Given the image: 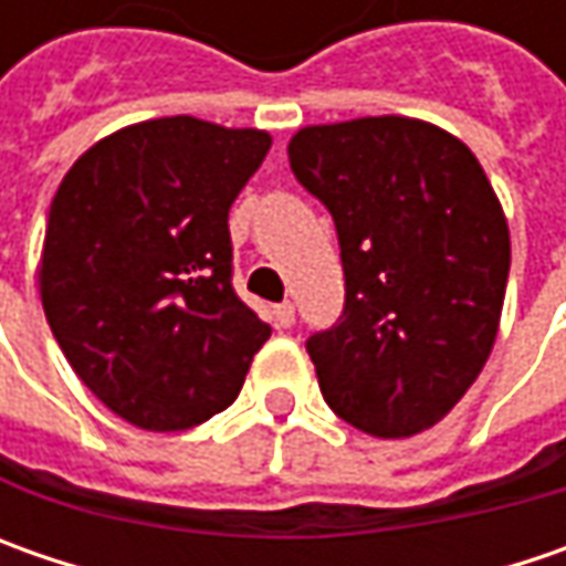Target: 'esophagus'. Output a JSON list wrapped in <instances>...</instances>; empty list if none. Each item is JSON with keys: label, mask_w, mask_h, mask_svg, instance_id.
Here are the masks:
<instances>
[{"label": "esophagus", "mask_w": 566, "mask_h": 566, "mask_svg": "<svg viewBox=\"0 0 566 566\" xmlns=\"http://www.w3.org/2000/svg\"><path fill=\"white\" fill-rule=\"evenodd\" d=\"M273 321H276V327H293L295 324L293 302H280V305H273Z\"/></svg>", "instance_id": "1"}]
</instances>
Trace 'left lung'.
<instances>
[{
  "label": "left lung",
  "instance_id": "8db88e82",
  "mask_svg": "<svg viewBox=\"0 0 566 566\" xmlns=\"http://www.w3.org/2000/svg\"><path fill=\"white\" fill-rule=\"evenodd\" d=\"M290 166L331 210L346 276L339 321L305 343L321 394L365 434H419L497 337L511 229L489 176L460 138L406 116L298 128Z\"/></svg>",
  "mask_w": 566,
  "mask_h": 566
}]
</instances>
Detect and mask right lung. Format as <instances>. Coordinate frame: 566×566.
<instances>
[{
  "label": "right lung",
  "mask_w": 566,
  "mask_h": 566,
  "mask_svg": "<svg viewBox=\"0 0 566 566\" xmlns=\"http://www.w3.org/2000/svg\"><path fill=\"white\" fill-rule=\"evenodd\" d=\"M268 150V132L166 116L84 150L55 191L43 312L77 378L125 422H207L271 337L232 290L229 242V207Z\"/></svg>",
  "instance_id": "add662e5"
}]
</instances>
